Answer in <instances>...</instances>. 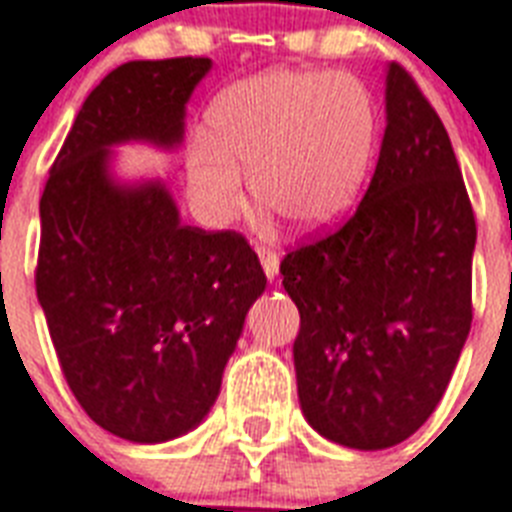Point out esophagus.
I'll list each match as a JSON object with an SVG mask.
<instances>
[{
  "label": "esophagus",
  "instance_id": "1",
  "mask_svg": "<svg viewBox=\"0 0 512 512\" xmlns=\"http://www.w3.org/2000/svg\"><path fill=\"white\" fill-rule=\"evenodd\" d=\"M257 255H260V263H263L265 276H268V279H273V276L279 273V255H276V249L260 244V247H257Z\"/></svg>",
  "mask_w": 512,
  "mask_h": 512
}]
</instances>
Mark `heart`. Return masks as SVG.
Returning <instances> with one entry per match:
<instances>
[{
  "mask_svg": "<svg viewBox=\"0 0 512 512\" xmlns=\"http://www.w3.org/2000/svg\"><path fill=\"white\" fill-rule=\"evenodd\" d=\"M209 140H193L188 183L209 223H231L247 193L300 228H319L353 204L372 162L374 106L348 74L268 71L223 92Z\"/></svg>",
  "mask_w": 512,
  "mask_h": 512,
  "instance_id": "heart-1",
  "label": "heart"
}]
</instances>
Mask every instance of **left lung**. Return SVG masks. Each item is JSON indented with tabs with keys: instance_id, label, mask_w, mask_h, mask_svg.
<instances>
[{
	"instance_id": "left-lung-1",
	"label": "left lung",
	"mask_w": 512,
	"mask_h": 512,
	"mask_svg": "<svg viewBox=\"0 0 512 512\" xmlns=\"http://www.w3.org/2000/svg\"><path fill=\"white\" fill-rule=\"evenodd\" d=\"M385 100L364 199L281 260L300 406L321 436L366 452L436 412L473 321L476 215L444 122L401 63Z\"/></svg>"
}]
</instances>
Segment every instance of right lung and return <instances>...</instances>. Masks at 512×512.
I'll return each instance as SVG.
<instances>
[{
  "label": "right lung",
  "mask_w": 512,
  "mask_h": 512,
  "mask_svg": "<svg viewBox=\"0 0 512 512\" xmlns=\"http://www.w3.org/2000/svg\"><path fill=\"white\" fill-rule=\"evenodd\" d=\"M209 58L130 60L79 108L39 215L36 297L60 372L103 430L135 444L183 436L220 393L265 273L239 231L183 225L164 185L119 188L108 146L183 138Z\"/></svg>",
  "instance_id": "right-lung-1"
}]
</instances>
